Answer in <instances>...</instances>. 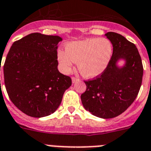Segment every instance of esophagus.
<instances>
[{
  "mask_svg": "<svg viewBox=\"0 0 151 151\" xmlns=\"http://www.w3.org/2000/svg\"><path fill=\"white\" fill-rule=\"evenodd\" d=\"M78 81H79V78H76V77H73L72 78V82H73V83H76V82H78Z\"/></svg>",
  "mask_w": 151,
  "mask_h": 151,
  "instance_id": "esophagus-1",
  "label": "esophagus"
}]
</instances>
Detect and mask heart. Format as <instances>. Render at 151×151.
Masks as SVG:
<instances>
[{
	"instance_id": "obj_1",
	"label": "heart",
	"mask_w": 151,
	"mask_h": 151,
	"mask_svg": "<svg viewBox=\"0 0 151 151\" xmlns=\"http://www.w3.org/2000/svg\"><path fill=\"white\" fill-rule=\"evenodd\" d=\"M113 54V46L105 38H88L69 42L65 50H59L58 61L64 73H69L76 62L81 74L94 78L108 68Z\"/></svg>"
}]
</instances>
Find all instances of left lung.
<instances>
[{"label":"left lung","mask_w":151,"mask_h":151,"mask_svg":"<svg viewBox=\"0 0 151 151\" xmlns=\"http://www.w3.org/2000/svg\"><path fill=\"white\" fill-rule=\"evenodd\" d=\"M113 46L109 66L93 80L85 81L81 100L86 111L99 118H115L134 102L142 83L143 65L137 47L114 32L105 34ZM123 61L122 66L119 65Z\"/></svg>","instance_id":"obj_1"}]
</instances>
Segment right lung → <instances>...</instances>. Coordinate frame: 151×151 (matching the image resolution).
<instances>
[{
    "label": "right lung",
    "instance_id": "obj_1",
    "mask_svg": "<svg viewBox=\"0 0 151 151\" xmlns=\"http://www.w3.org/2000/svg\"><path fill=\"white\" fill-rule=\"evenodd\" d=\"M62 40L59 36L33 33L14 42L9 50L3 68L5 87L14 105L30 117L55 112L72 85L70 77L57 68Z\"/></svg>",
    "mask_w": 151,
    "mask_h": 151
}]
</instances>
